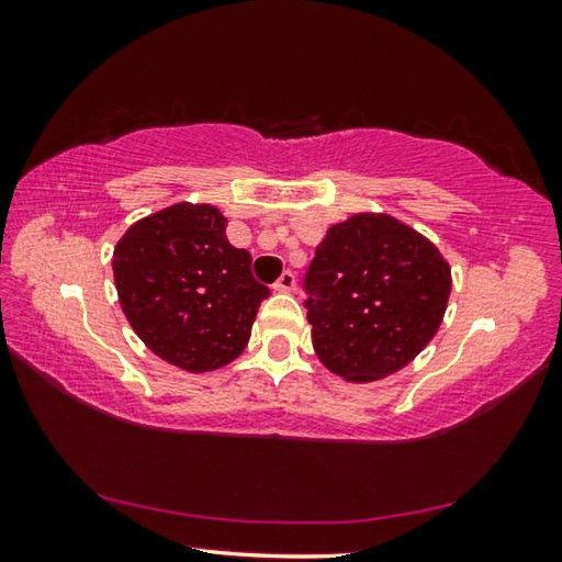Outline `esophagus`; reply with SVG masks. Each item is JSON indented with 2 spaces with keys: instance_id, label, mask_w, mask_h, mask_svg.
<instances>
[{
  "instance_id": "esophagus-1",
  "label": "esophagus",
  "mask_w": 562,
  "mask_h": 562,
  "mask_svg": "<svg viewBox=\"0 0 562 562\" xmlns=\"http://www.w3.org/2000/svg\"><path fill=\"white\" fill-rule=\"evenodd\" d=\"M272 288L278 290V292H292L294 288H297V280H294V274L290 270H284L280 278H278V282L272 284Z\"/></svg>"
}]
</instances>
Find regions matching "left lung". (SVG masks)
<instances>
[{
	"mask_svg": "<svg viewBox=\"0 0 562 562\" xmlns=\"http://www.w3.org/2000/svg\"><path fill=\"white\" fill-rule=\"evenodd\" d=\"M312 347L347 382L406 367L439 329L451 268L436 245L392 215L331 225L304 272Z\"/></svg>",
	"mask_w": 562,
	"mask_h": 562,
	"instance_id": "1",
	"label": "left lung"
}]
</instances>
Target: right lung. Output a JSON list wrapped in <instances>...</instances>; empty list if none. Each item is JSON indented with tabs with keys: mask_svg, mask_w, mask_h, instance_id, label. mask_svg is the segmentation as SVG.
I'll return each instance as SVG.
<instances>
[{
	"mask_svg": "<svg viewBox=\"0 0 562 562\" xmlns=\"http://www.w3.org/2000/svg\"><path fill=\"white\" fill-rule=\"evenodd\" d=\"M213 205L178 203L131 225L113 250V280L144 345L186 372H213L243 355L270 290L233 247Z\"/></svg>",
	"mask_w": 562,
	"mask_h": 562,
	"instance_id": "obj_1",
	"label": "right lung"
}]
</instances>
